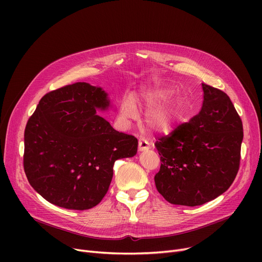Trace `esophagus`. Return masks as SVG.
Returning a JSON list of instances; mask_svg holds the SVG:
<instances>
[{"label": "esophagus", "mask_w": 262, "mask_h": 262, "mask_svg": "<svg viewBox=\"0 0 262 262\" xmlns=\"http://www.w3.org/2000/svg\"><path fill=\"white\" fill-rule=\"evenodd\" d=\"M138 148H139V150H141V152H143V150H147L150 148V144L148 141L141 138V139H139V142H138Z\"/></svg>", "instance_id": "34e87169"}]
</instances>
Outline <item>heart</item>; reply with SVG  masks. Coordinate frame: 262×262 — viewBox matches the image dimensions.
<instances>
[{
	"instance_id": "heart-1",
	"label": "heart",
	"mask_w": 262,
	"mask_h": 262,
	"mask_svg": "<svg viewBox=\"0 0 262 262\" xmlns=\"http://www.w3.org/2000/svg\"><path fill=\"white\" fill-rule=\"evenodd\" d=\"M171 98L170 92L160 88H147L141 92L140 100L149 113L146 124L157 133H170L181 119V109L174 103H168ZM121 115L124 119L132 120L137 117V106L132 96L123 101Z\"/></svg>"
}]
</instances>
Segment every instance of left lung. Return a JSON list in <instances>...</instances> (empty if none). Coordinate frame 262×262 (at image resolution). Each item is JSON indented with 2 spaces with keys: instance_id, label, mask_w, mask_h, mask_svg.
I'll list each match as a JSON object with an SVG mask.
<instances>
[{
  "instance_id": "1",
  "label": "left lung",
  "mask_w": 262,
  "mask_h": 262,
  "mask_svg": "<svg viewBox=\"0 0 262 262\" xmlns=\"http://www.w3.org/2000/svg\"><path fill=\"white\" fill-rule=\"evenodd\" d=\"M202 88L200 114L155 143L161 161L155 185L174 205L193 207L214 200L230 187L240 166L243 126L237 110L225 92Z\"/></svg>"
}]
</instances>
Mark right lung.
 I'll return each instance as SVG.
<instances>
[{"instance_id": "1", "label": "right lung", "mask_w": 262, "mask_h": 262, "mask_svg": "<svg viewBox=\"0 0 262 262\" xmlns=\"http://www.w3.org/2000/svg\"><path fill=\"white\" fill-rule=\"evenodd\" d=\"M108 94L88 82L47 93L24 132V172L51 204L73 210L98 205L107 193L115 161L137 154L138 140L96 114Z\"/></svg>"}]
</instances>
